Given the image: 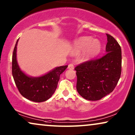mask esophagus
Here are the masks:
<instances>
[{"label": "esophagus", "instance_id": "obj_1", "mask_svg": "<svg viewBox=\"0 0 135 135\" xmlns=\"http://www.w3.org/2000/svg\"><path fill=\"white\" fill-rule=\"evenodd\" d=\"M68 68H69V69H74V64L73 63H71L68 65Z\"/></svg>", "mask_w": 135, "mask_h": 135}]
</instances>
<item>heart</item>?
Here are the masks:
<instances>
[{
    "label": "heart",
    "mask_w": 135,
    "mask_h": 135,
    "mask_svg": "<svg viewBox=\"0 0 135 135\" xmlns=\"http://www.w3.org/2000/svg\"><path fill=\"white\" fill-rule=\"evenodd\" d=\"M101 49V44L97 40H92L90 37H82L74 44L72 53L78 55L83 51V58L88 59L95 56Z\"/></svg>",
    "instance_id": "heart-1"
}]
</instances>
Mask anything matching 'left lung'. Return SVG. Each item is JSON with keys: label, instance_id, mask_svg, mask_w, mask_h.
I'll list each match as a JSON object with an SVG mask.
<instances>
[{"label": "left lung", "instance_id": "8db88e82", "mask_svg": "<svg viewBox=\"0 0 135 135\" xmlns=\"http://www.w3.org/2000/svg\"><path fill=\"white\" fill-rule=\"evenodd\" d=\"M106 53L77 65L76 88L79 95L90 101L99 100L114 90L122 72V50L117 40L106 34Z\"/></svg>", "mask_w": 135, "mask_h": 135}]
</instances>
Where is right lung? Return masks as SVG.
Instances as JSON below:
<instances>
[{
	"label": "right lung",
	"instance_id": "1",
	"mask_svg": "<svg viewBox=\"0 0 135 135\" xmlns=\"http://www.w3.org/2000/svg\"><path fill=\"white\" fill-rule=\"evenodd\" d=\"M16 42L12 55V75L20 94L26 98L34 102L40 103L47 101L55 93L60 76L65 71L68 66L55 68L47 74L40 77L33 78L25 75L16 61Z\"/></svg>",
	"mask_w": 135,
	"mask_h": 135
}]
</instances>
